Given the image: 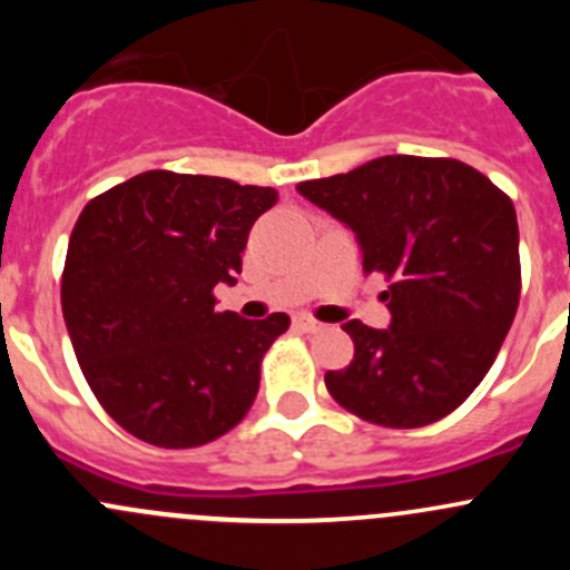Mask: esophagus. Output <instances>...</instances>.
Returning a JSON list of instances; mask_svg holds the SVG:
<instances>
[{"instance_id":"1","label":"esophagus","mask_w":570,"mask_h":570,"mask_svg":"<svg viewBox=\"0 0 570 570\" xmlns=\"http://www.w3.org/2000/svg\"><path fill=\"white\" fill-rule=\"evenodd\" d=\"M295 327H301L303 333H317V331H322V322L312 320V317H295Z\"/></svg>"}]
</instances>
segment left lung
<instances>
[{
	"label": "left lung",
	"instance_id": "obj_1",
	"mask_svg": "<svg viewBox=\"0 0 570 570\" xmlns=\"http://www.w3.org/2000/svg\"><path fill=\"white\" fill-rule=\"evenodd\" d=\"M350 228L364 273H383L392 322H344L350 366L327 372L338 405L381 428L439 422L491 370L521 295L513 200L458 159L377 157L297 184Z\"/></svg>",
	"mask_w": 570,
	"mask_h": 570
}]
</instances>
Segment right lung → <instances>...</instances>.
<instances>
[{
	"label": "right lung",
	"mask_w": 570,
	"mask_h": 570,
	"mask_svg": "<svg viewBox=\"0 0 570 570\" xmlns=\"http://www.w3.org/2000/svg\"><path fill=\"white\" fill-rule=\"evenodd\" d=\"M273 187L148 170L90 200L68 239L62 317L96 400L165 450L209 444L250 411L286 314L217 312Z\"/></svg>",
	"instance_id": "add662e5"
}]
</instances>
